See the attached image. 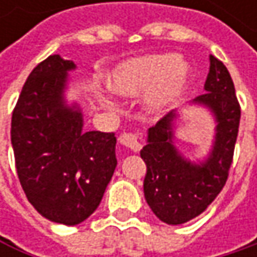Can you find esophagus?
<instances>
[{"mask_svg":"<svg viewBox=\"0 0 257 257\" xmlns=\"http://www.w3.org/2000/svg\"><path fill=\"white\" fill-rule=\"evenodd\" d=\"M119 141L122 146L131 149L132 152H140L141 149V144H140V138L137 134H132V132H123L120 137H119Z\"/></svg>","mask_w":257,"mask_h":257,"instance_id":"obj_1","label":"esophagus"}]
</instances>
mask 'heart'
<instances>
[{
    "mask_svg": "<svg viewBox=\"0 0 257 257\" xmlns=\"http://www.w3.org/2000/svg\"><path fill=\"white\" fill-rule=\"evenodd\" d=\"M187 74L189 67L176 55H149L129 59L116 67L107 78V86L120 96L146 93V108L161 113L176 102L186 84Z\"/></svg>",
    "mask_w": 257,
    "mask_h": 257,
    "instance_id": "heart-1",
    "label": "heart"
}]
</instances>
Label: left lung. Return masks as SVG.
Returning a JSON list of instances; mask_svg holds the SVG:
<instances>
[{
	"instance_id": "obj_1",
	"label": "left lung",
	"mask_w": 257,
	"mask_h": 257,
	"mask_svg": "<svg viewBox=\"0 0 257 257\" xmlns=\"http://www.w3.org/2000/svg\"><path fill=\"white\" fill-rule=\"evenodd\" d=\"M204 89L205 93L192 102L207 107L217 125L213 147L202 162H190L174 146L176 110L149 128L147 144L140 152L147 167L146 201L156 217L168 225L186 223L205 211L229 176L241 108L228 68L213 55Z\"/></svg>"
}]
</instances>
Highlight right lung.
<instances>
[{
  "label": "right lung",
  "instance_id": "1",
  "mask_svg": "<svg viewBox=\"0 0 257 257\" xmlns=\"http://www.w3.org/2000/svg\"><path fill=\"white\" fill-rule=\"evenodd\" d=\"M73 61L52 55L26 78L12 116V146L19 181L46 219L74 226L99 205L117 165L113 132L84 131L65 89Z\"/></svg>",
  "mask_w": 257,
  "mask_h": 257
}]
</instances>
